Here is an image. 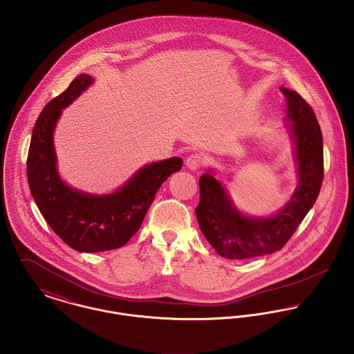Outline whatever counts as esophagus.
<instances>
[{
  "instance_id": "obj_1",
  "label": "esophagus",
  "mask_w": 354,
  "mask_h": 354,
  "mask_svg": "<svg viewBox=\"0 0 354 354\" xmlns=\"http://www.w3.org/2000/svg\"><path fill=\"white\" fill-rule=\"evenodd\" d=\"M203 164H205V156L202 153H199V152L192 153L186 160V165L190 169H198V168L203 167Z\"/></svg>"
}]
</instances>
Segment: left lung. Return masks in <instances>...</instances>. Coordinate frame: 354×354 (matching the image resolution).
Here are the masks:
<instances>
[{"label": "left lung", "instance_id": "left-lung-1", "mask_svg": "<svg viewBox=\"0 0 354 354\" xmlns=\"http://www.w3.org/2000/svg\"><path fill=\"white\" fill-rule=\"evenodd\" d=\"M286 97L289 129L295 138L299 183L289 203L273 217L248 218L232 205L212 174L199 178L196 214L202 234L227 259H245L273 254L295 234L314 206L323 182V140L313 107L296 92L281 88Z\"/></svg>", "mask_w": 354, "mask_h": 354}]
</instances>
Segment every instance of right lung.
Listing matches in <instances>:
<instances>
[{
    "label": "right lung",
    "instance_id": "obj_1",
    "mask_svg": "<svg viewBox=\"0 0 354 354\" xmlns=\"http://www.w3.org/2000/svg\"><path fill=\"white\" fill-rule=\"evenodd\" d=\"M91 82V76L80 75L44 106L27 158L28 185L41 216L69 247L81 252L123 247L140 230L160 186L183 165L180 158L152 162L111 196H89L68 187L55 168L53 131L62 109Z\"/></svg>",
    "mask_w": 354,
    "mask_h": 354
}]
</instances>
